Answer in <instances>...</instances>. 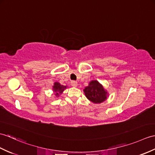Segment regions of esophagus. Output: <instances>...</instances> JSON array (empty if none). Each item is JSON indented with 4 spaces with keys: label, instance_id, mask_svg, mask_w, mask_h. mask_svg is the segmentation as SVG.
Instances as JSON below:
<instances>
[{
    "label": "esophagus",
    "instance_id": "obj_1",
    "mask_svg": "<svg viewBox=\"0 0 155 155\" xmlns=\"http://www.w3.org/2000/svg\"><path fill=\"white\" fill-rule=\"evenodd\" d=\"M71 84L72 86H73V87H76V86H77V85H78L77 82L74 81H72L71 82Z\"/></svg>",
    "mask_w": 155,
    "mask_h": 155
}]
</instances>
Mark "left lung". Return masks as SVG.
Segmentation results:
<instances>
[{
    "label": "left lung",
    "mask_w": 155,
    "mask_h": 155,
    "mask_svg": "<svg viewBox=\"0 0 155 155\" xmlns=\"http://www.w3.org/2000/svg\"><path fill=\"white\" fill-rule=\"evenodd\" d=\"M85 95L90 101L94 103H101L107 98V92L98 81H92L84 89Z\"/></svg>",
    "instance_id": "1"
}]
</instances>
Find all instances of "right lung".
<instances>
[{
    "instance_id": "1",
    "label": "right lung",
    "mask_w": 155,
    "mask_h": 155,
    "mask_svg": "<svg viewBox=\"0 0 155 155\" xmlns=\"http://www.w3.org/2000/svg\"><path fill=\"white\" fill-rule=\"evenodd\" d=\"M53 91L55 92V95L57 96H59L60 94H61L63 91L66 88L67 86H64V85H61L59 82H55L54 83V86H53Z\"/></svg>"
}]
</instances>
